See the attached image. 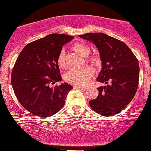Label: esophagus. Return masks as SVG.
I'll return each instance as SVG.
<instances>
[{
    "label": "esophagus",
    "mask_w": 151,
    "mask_h": 151,
    "mask_svg": "<svg viewBox=\"0 0 151 151\" xmlns=\"http://www.w3.org/2000/svg\"><path fill=\"white\" fill-rule=\"evenodd\" d=\"M75 89H81L82 90H86L87 87H83V86H78V85H75L73 87Z\"/></svg>",
    "instance_id": "1"
}]
</instances>
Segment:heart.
I'll list each match as a JSON object with an SVG mask.
<instances>
[{
	"label": "heart",
	"mask_w": 151,
	"mask_h": 151,
	"mask_svg": "<svg viewBox=\"0 0 151 151\" xmlns=\"http://www.w3.org/2000/svg\"><path fill=\"white\" fill-rule=\"evenodd\" d=\"M72 49L82 57H87L90 52V48L87 45L82 42H76L72 45ZM90 62L99 64V61L96 57L89 59ZM65 51L61 50L57 57V64L59 67L65 66ZM94 73V70L90 66H84L79 68H72L64 74V80L68 83L74 85H84L88 83L89 80Z\"/></svg>",
	"instance_id": "b5f03b06"
}]
</instances>
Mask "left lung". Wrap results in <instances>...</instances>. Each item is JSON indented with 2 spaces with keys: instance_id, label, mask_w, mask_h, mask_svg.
<instances>
[{
  "instance_id": "1",
  "label": "left lung",
  "mask_w": 151,
  "mask_h": 151,
  "mask_svg": "<svg viewBox=\"0 0 151 151\" xmlns=\"http://www.w3.org/2000/svg\"><path fill=\"white\" fill-rule=\"evenodd\" d=\"M79 37L93 42L97 47L102 68L96 80L107 84L98 87L99 95L89 101L90 106L104 116L116 115L130 103L137 92L138 59L124 42L105 33H85Z\"/></svg>"
}]
</instances>
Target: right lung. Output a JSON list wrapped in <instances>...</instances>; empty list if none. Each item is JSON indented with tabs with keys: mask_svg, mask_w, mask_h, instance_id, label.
<instances>
[{
	"mask_svg": "<svg viewBox=\"0 0 151 151\" xmlns=\"http://www.w3.org/2000/svg\"><path fill=\"white\" fill-rule=\"evenodd\" d=\"M73 36L52 33L29 43L19 55L11 83L15 96L26 110L39 117H50L64 106L73 87L62 81L57 57L62 46Z\"/></svg>",
	"mask_w": 151,
	"mask_h": 151,
	"instance_id": "add662e5",
	"label": "right lung"
}]
</instances>
